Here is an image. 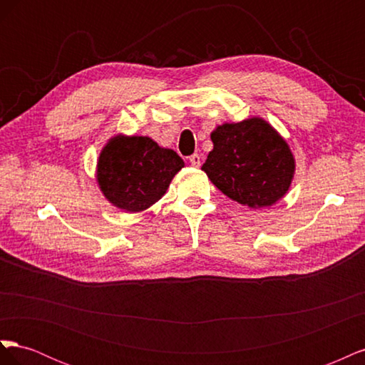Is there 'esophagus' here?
Instances as JSON below:
<instances>
[{
	"mask_svg": "<svg viewBox=\"0 0 365 365\" xmlns=\"http://www.w3.org/2000/svg\"><path fill=\"white\" fill-rule=\"evenodd\" d=\"M190 164L195 165V168H200V165H201V157L197 155V153H193V155L190 157Z\"/></svg>",
	"mask_w": 365,
	"mask_h": 365,
	"instance_id": "esophagus-1",
	"label": "esophagus"
}]
</instances>
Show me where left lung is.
<instances>
[{
  "label": "left lung",
  "instance_id": "obj_1",
  "mask_svg": "<svg viewBox=\"0 0 365 365\" xmlns=\"http://www.w3.org/2000/svg\"><path fill=\"white\" fill-rule=\"evenodd\" d=\"M213 150L202 170L217 189L251 208L268 207L288 192L294 157L286 141L262 118L225 123L212 132Z\"/></svg>",
  "mask_w": 365,
  "mask_h": 365
}]
</instances>
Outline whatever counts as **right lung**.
<instances>
[{"instance_id":"1","label":"right lung","mask_w":365,"mask_h":365,"mask_svg":"<svg viewBox=\"0 0 365 365\" xmlns=\"http://www.w3.org/2000/svg\"><path fill=\"white\" fill-rule=\"evenodd\" d=\"M184 161L172 149H163L149 137H115L97 164L103 195L126 212L146 210L168 190Z\"/></svg>"}]
</instances>
